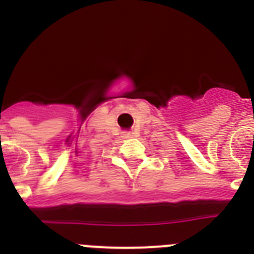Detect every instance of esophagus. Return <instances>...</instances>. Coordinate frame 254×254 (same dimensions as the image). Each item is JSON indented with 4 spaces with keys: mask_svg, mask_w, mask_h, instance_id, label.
I'll list each match as a JSON object with an SVG mask.
<instances>
[{
    "mask_svg": "<svg viewBox=\"0 0 254 254\" xmlns=\"http://www.w3.org/2000/svg\"><path fill=\"white\" fill-rule=\"evenodd\" d=\"M132 136H133V133H132V132H129V131L123 132V137H125V138H127V137H132Z\"/></svg>",
    "mask_w": 254,
    "mask_h": 254,
    "instance_id": "obj_1",
    "label": "esophagus"
}]
</instances>
